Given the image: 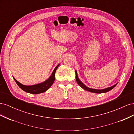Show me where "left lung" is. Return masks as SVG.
I'll list each match as a JSON object with an SVG mask.
<instances>
[{
	"label": "left lung",
	"instance_id": "1",
	"mask_svg": "<svg viewBox=\"0 0 134 134\" xmlns=\"http://www.w3.org/2000/svg\"><path fill=\"white\" fill-rule=\"evenodd\" d=\"M75 74H76V82L78 84L79 86L82 87L83 90H86L87 91H89L90 92H92V93H106L109 91H111V90L114 88L116 85L117 84V83H116V84H115L114 86H113L112 87H108V88H106L105 89H103V90H96V89H93V88H89L88 87H87L86 85H84L82 82H81L80 80L79 79L78 76V74H77V71L76 70H75Z\"/></svg>",
	"mask_w": 134,
	"mask_h": 134
}]
</instances>
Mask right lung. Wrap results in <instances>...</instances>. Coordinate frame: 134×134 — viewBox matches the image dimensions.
Returning a JSON list of instances; mask_svg holds the SVG:
<instances>
[{"mask_svg": "<svg viewBox=\"0 0 134 134\" xmlns=\"http://www.w3.org/2000/svg\"><path fill=\"white\" fill-rule=\"evenodd\" d=\"M59 65L60 64H58V65L55 67L54 71H52V74L49 78H48L46 80L44 81V82L39 84L32 85V86H25V85H23L18 82V81L14 78V77L13 78L16 83H17L18 86H19V87L20 88H21L23 91H24L27 93H31V94H40V93L46 92L47 90H48V89L50 88V87L52 86V84L54 83L55 81V72Z\"/></svg>", "mask_w": 134, "mask_h": 134, "instance_id": "right-lung-1", "label": "right lung"}]
</instances>
